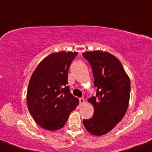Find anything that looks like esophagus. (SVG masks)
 Instances as JSON below:
<instances>
[{
    "mask_svg": "<svg viewBox=\"0 0 152 152\" xmlns=\"http://www.w3.org/2000/svg\"><path fill=\"white\" fill-rule=\"evenodd\" d=\"M84 98H79V103H80V105H81V104H84Z\"/></svg>",
    "mask_w": 152,
    "mask_h": 152,
    "instance_id": "34e87169",
    "label": "esophagus"
}]
</instances>
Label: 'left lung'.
Returning <instances> with one entry per match:
<instances>
[{
	"instance_id": "left-lung-1",
	"label": "left lung",
	"mask_w": 152,
	"mask_h": 152,
	"mask_svg": "<svg viewBox=\"0 0 152 152\" xmlns=\"http://www.w3.org/2000/svg\"><path fill=\"white\" fill-rule=\"evenodd\" d=\"M89 61L96 87V96L88 99L94 106V114L84 119L85 128L94 136L110 132L127 111L131 83L119 60L113 55L99 50L83 53Z\"/></svg>"
}]
</instances>
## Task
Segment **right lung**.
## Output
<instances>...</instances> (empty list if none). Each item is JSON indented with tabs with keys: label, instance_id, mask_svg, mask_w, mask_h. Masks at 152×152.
<instances>
[{
	"label": "right lung",
	"instance_id": "obj_1",
	"mask_svg": "<svg viewBox=\"0 0 152 152\" xmlns=\"http://www.w3.org/2000/svg\"><path fill=\"white\" fill-rule=\"evenodd\" d=\"M76 52H59L47 56L29 80L26 100L35 122L48 131L62 128L79 103L70 92L68 73Z\"/></svg>",
	"mask_w": 152,
	"mask_h": 152
}]
</instances>
